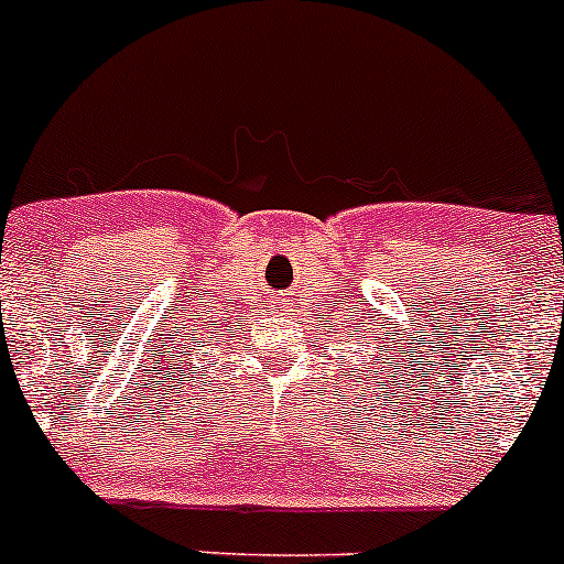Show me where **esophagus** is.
I'll return each mask as SVG.
<instances>
[{"mask_svg": "<svg viewBox=\"0 0 564 564\" xmlns=\"http://www.w3.org/2000/svg\"><path fill=\"white\" fill-rule=\"evenodd\" d=\"M274 310L280 312V315H290V312H293V310H290V293H282L280 299L274 301Z\"/></svg>", "mask_w": 564, "mask_h": 564, "instance_id": "1", "label": "esophagus"}]
</instances>
